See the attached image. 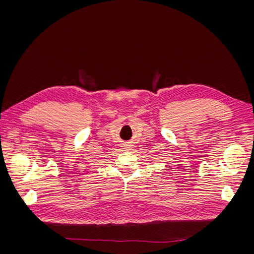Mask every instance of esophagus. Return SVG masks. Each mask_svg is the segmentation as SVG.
Returning <instances> with one entry per match:
<instances>
[{
    "instance_id": "obj_1",
    "label": "esophagus",
    "mask_w": 254,
    "mask_h": 254,
    "mask_svg": "<svg viewBox=\"0 0 254 254\" xmlns=\"http://www.w3.org/2000/svg\"><path fill=\"white\" fill-rule=\"evenodd\" d=\"M125 149H127V150H128V149H130V146H129V145L125 146Z\"/></svg>"
}]
</instances>
